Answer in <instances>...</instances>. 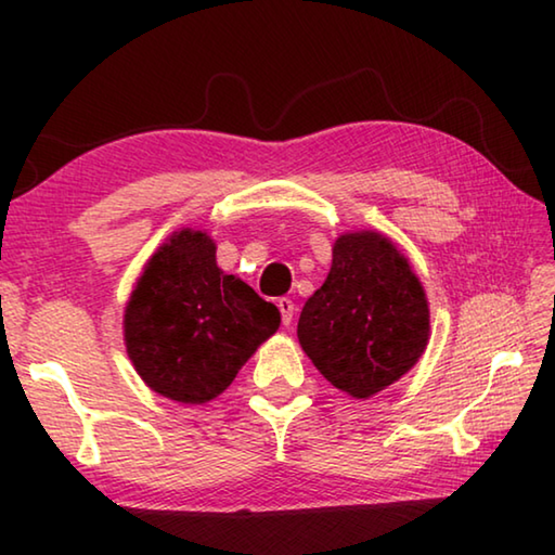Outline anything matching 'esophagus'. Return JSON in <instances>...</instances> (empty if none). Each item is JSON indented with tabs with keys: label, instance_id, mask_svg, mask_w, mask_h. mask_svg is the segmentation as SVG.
<instances>
[{
	"label": "esophagus",
	"instance_id": "1",
	"mask_svg": "<svg viewBox=\"0 0 555 555\" xmlns=\"http://www.w3.org/2000/svg\"><path fill=\"white\" fill-rule=\"evenodd\" d=\"M276 306H279V311H281V321H284V325H291V321H294V311H296L294 300H291V298H279Z\"/></svg>",
	"mask_w": 555,
	"mask_h": 555
}]
</instances>
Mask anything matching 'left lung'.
Listing matches in <instances>:
<instances>
[{"mask_svg": "<svg viewBox=\"0 0 555 555\" xmlns=\"http://www.w3.org/2000/svg\"><path fill=\"white\" fill-rule=\"evenodd\" d=\"M428 333L424 286L393 242L372 230L340 234L331 274L298 318V343L318 372L370 399L418 362Z\"/></svg>", "mask_w": 555, "mask_h": 555, "instance_id": "8db88e82", "label": "left lung"}]
</instances>
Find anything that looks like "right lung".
<instances>
[{
  "mask_svg": "<svg viewBox=\"0 0 555 555\" xmlns=\"http://www.w3.org/2000/svg\"><path fill=\"white\" fill-rule=\"evenodd\" d=\"M281 313L215 261L208 232H173L146 261L125 308V345L156 393L205 403L279 331Z\"/></svg>",
  "mask_w": 555,
  "mask_h": 555,
  "instance_id": "obj_1",
  "label": "right lung"
}]
</instances>
